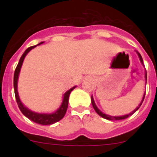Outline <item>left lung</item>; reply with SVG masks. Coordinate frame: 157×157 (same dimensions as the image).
<instances>
[{
	"instance_id": "8db88e82",
	"label": "left lung",
	"mask_w": 157,
	"mask_h": 157,
	"mask_svg": "<svg viewBox=\"0 0 157 157\" xmlns=\"http://www.w3.org/2000/svg\"><path fill=\"white\" fill-rule=\"evenodd\" d=\"M137 55H138L139 58H140V62H141L142 64H144V63H143V58H142V57H141V55H140V54L139 53V52H137ZM145 77H146V80H147V72H146V74H145ZM144 97H145V94L144 95L143 99H142V101H141V102H140V105H139L138 106H137V108H136L135 109H134V110L132 112H131V113H130V114H128V115H123V116H111V115H105V114L102 113V112H101V111L99 110V109L97 108V106H96V104H95V102H94V100H93V96H91V102H92V105H93V109H95V111H96V113H97L98 115H100L101 117H102V118H105V119H107V120H111V121H115V120H122V119H125V118H127L128 117H129L130 115H133V114H134V112H135L137 110V109H138L139 108H140V105H141V104H142V102H143L144 99Z\"/></svg>"
}]
</instances>
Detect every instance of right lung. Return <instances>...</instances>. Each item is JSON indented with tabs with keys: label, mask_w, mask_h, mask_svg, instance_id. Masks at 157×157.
Masks as SVG:
<instances>
[{
	"label": "right lung",
	"mask_w": 157,
	"mask_h": 157,
	"mask_svg": "<svg viewBox=\"0 0 157 157\" xmlns=\"http://www.w3.org/2000/svg\"><path fill=\"white\" fill-rule=\"evenodd\" d=\"M43 43V42H40L39 45ZM36 45H33V46L29 47L26 51H25L24 53L23 54V55L20 58V61H19L18 64H17V67H16L15 71H14V76H13V87H14V93H15V97L16 100H17V105H18L19 109H20L22 113L28 118L31 121H34V122L38 123L39 124H43V125H47V124H52L55 122H58L60 120L64 118V115H65L66 112H67V106H68V100H69V95L71 93V92L74 90L76 86H74L73 88L70 89L68 91L66 92L64 95V99H63L62 103L61 105L60 106V108L58 109L55 112L52 114H39L36 113V112H33L32 111H30L29 109L24 106V105L22 104V102H20V99L19 98L18 93H17V80H18V76L20 74V68H21V66L23 64V60H24L25 57L27 55L28 52L30 50H32L33 48H34Z\"/></svg>",
	"instance_id": "obj_1"
}]
</instances>
